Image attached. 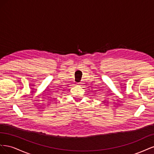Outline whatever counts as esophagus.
Instances as JSON below:
<instances>
[{"mask_svg":"<svg viewBox=\"0 0 154 154\" xmlns=\"http://www.w3.org/2000/svg\"><path fill=\"white\" fill-rule=\"evenodd\" d=\"M78 85H80V86L81 85V83H78Z\"/></svg>","mask_w":154,"mask_h":154,"instance_id":"1","label":"esophagus"}]
</instances>
